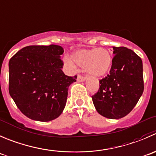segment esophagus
Returning a JSON list of instances; mask_svg holds the SVG:
<instances>
[{"mask_svg": "<svg viewBox=\"0 0 156 156\" xmlns=\"http://www.w3.org/2000/svg\"><path fill=\"white\" fill-rule=\"evenodd\" d=\"M86 80V78L85 77V76H82L81 75H78L77 76V81L83 82V81H85Z\"/></svg>", "mask_w": 156, "mask_h": 156, "instance_id": "1", "label": "esophagus"}]
</instances>
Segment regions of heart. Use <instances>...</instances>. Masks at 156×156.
I'll use <instances>...</instances> for the list:
<instances>
[{"mask_svg":"<svg viewBox=\"0 0 156 156\" xmlns=\"http://www.w3.org/2000/svg\"><path fill=\"white\" fill-rule=\"evenodd\" d=\"M112 57L107 49L99 48L92 49H81L74 52L71 61L66 59L69 67H74V64L86 69V71L93 77H101L110 71L112 66Z\"/></svg>","mask_w":156,"mask_h":156,"instance_id":"1","label":"heart"}]
</instances>
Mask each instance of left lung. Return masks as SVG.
<instances>
[{
  "label": "left lung",
  "mask_w": 156,
  "mask_h": 156,
  "mask_svg": "<svg viewBox=\"0 0 156 156\" xmlns=\"http://www.w3.org/2000/svg\"><path fill=\"white\" fill-rule=\"evenodd\" d=\"M113 50L110 73L99 80V89L92 98L100 115L119 119L130 113L143 94V62L127 48L113 47Z\"/></svg>",
  "instance_id": "8db88e82"
}]
</instances>
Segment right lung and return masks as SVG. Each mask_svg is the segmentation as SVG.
<instances>
[{"instance_id":"1","label":"right lung","mask_w":156,"mask_h":156,"mask_svg":"<svg viewBox=\"0 0 156 156\" xmlns=\"http://www.w3.org/2000/svg\"><path fill=\"white\" fill-rule=\"evenodd\" d=\"M56 44L26 46L9 61V93L18 108L32 120L52 121L62 113L68 87L77 76L64 73Z\"/></svg>"}]
</instances>
